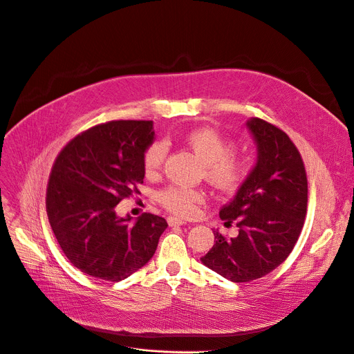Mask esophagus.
Here are the masks:
<instances>
[{
  "mask_svg": "<svg viewBox=\"0 0 354 354\" xmlns=\"http://www.w3.org/2000/svg\"><path fill=\"white\" fill-rule=\"evenodd\" d=\"M168 224H169L171 227H179V225H183L185 221L180 220V218H178V217H169V218H168Z\"/></svg>",
  "mask_w": 354,
  "mask_h": 354,
  "instance_id": "obj_1",
  "label": "esophagus"
}]
</instances>
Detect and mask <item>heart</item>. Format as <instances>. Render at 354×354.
I'll return each mask as SVG.
<instances>
[{"mask_svg":"<svg viewBox=\"0 0 354 354\" xmlns=\"http://www.w3.org/2000/svg\"><path fill=\"white\" fill-rule=\"evenodd\" d=\"M185 142L203 162L205 176L220 190L236 189L246 179L250 162L231 154L234 144L212 127H197L186 131ZM168 144L156 141L144 153V168L148 175L157 174L167 157ZM203 200V193L196 189L169 186L160 193V201L175 214L192 216Z\"/></svg>","mask_w":354,"mask_h":354,"instance_id":"heart-1","label":"heart"}]
</instances>
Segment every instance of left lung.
Listing matches in <instances>:
<instances>
[{
  "label": "left lung",
  "instance_id": "8db88e82",
  "mask_svg": "<svg viewBox=\"0 0 354 354\" xmlns=\"http://www.w3.org/2000/svg\"><path fill=\"white\" fill-rule=\"evenodd\" d=\"M257 144V162L223 206L225 225L236 223L238 234L216 243L201 263L234 283L261 279L280 266L299 236L307 214V175L298 149L276 126L258 119L246 120Z\"/></svg>",
  "mask_w": 354,
  "mask_h": 354
}]
</instances>
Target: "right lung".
Returning a JSON list of instances; mask_svg holds the SVG:
<instances>
[{"label": "right lung", "mask_w": 354, "mask_h": 354, "mask_svg": "<svg viewBox=\"0 0 354 354\" xmlns=\"http://www.w3.org/2000/svg\"><path fill=\"white\" fill-rule=\"evenodd\" d=\"M151 120H116L71 140L50 174L46 210L67 259L82 273L120 281L154 257L165 218L120 217L116 206L142 183Z\"/></svg>", "instance_id": "1"}]
</instances>
